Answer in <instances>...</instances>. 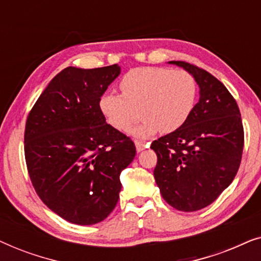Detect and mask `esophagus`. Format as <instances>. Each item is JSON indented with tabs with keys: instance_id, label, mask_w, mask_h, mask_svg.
Segmentation results:
<instances>
[{
	"instance_id": "34e87169",
	"label": "esophagus",
	"mask_w": 261,
	"mask_h": 261,
	"mask_svg": "<svg viewBox=\"0 0 261 261\" xmlns=\"http://www.w3.org/2000/svg\"><path fill=\"white\" fill-rule=\"evenodd\" d=\"M134 142H135V146H137V151L138 152H141L142 149L148 147V144H145V142L141 141V140H135Z\"/></svg>"
}]
</instances>
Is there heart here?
Listing matches in <instances>:
<instances>
[{
  "label": "heart",
  "instance_id": "obj_1",
  "mask_svg": "<svg viewBox=\"0 0 261 261\" xmlns=\"http://www.w3.org/2000/svg\"><path fill=\"white\" fill-rule=\"evenodd\" d=\"M122 95L105 92L99 109L113 128L126 130L141 113L144 117L129 133L147 139L156 132L173 133L181 128L197 102V82L188 71L162 66H141L120 81Z\"/></svg>",
  "mask_w": 261,
  "mask_h": 261
}]
</instances>
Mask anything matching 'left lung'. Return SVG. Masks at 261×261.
<instances>
[{
  "label": "left lung",
  "mask_w": 261,
  "mask_h": 261,
  "mask_svg": "<svg viewBox=\"0 0 261 261\" xmlns=\"http://www.w3.org/2000/svg\"><path fill=\"white\" fill-rule=\"evenodd\" d=\"M190 72L199 101L179 129L152 142L154 178L163 198L180 212L212 204L237 176L244 151L240 110L227 88L208 71L187 62H170Z\"/></svg>",
  "instance_id": "left-lung-1"
}]
</instances>
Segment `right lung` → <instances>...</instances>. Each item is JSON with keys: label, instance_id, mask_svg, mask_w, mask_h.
I'll use <instances>...</instances> for the list:
<instances>
[{"label": "right lung", "instance_id": "1", "mask_svg": "<svg viewBox=\"0 0 261 261\" xmlns=\"http://www.w3.org/2000/svg\"><path fill=\"white\" fill-rule=\"evenodd\" d=\"M117 64L69 66L49 82L28 114L24 158L39 197L74 224L101 222L121 191V171L133 162L132 139L106 122L99 98L120 74Z\"/></svg>", "mask_w": 261, "mask_h": 261}]
</instances>
